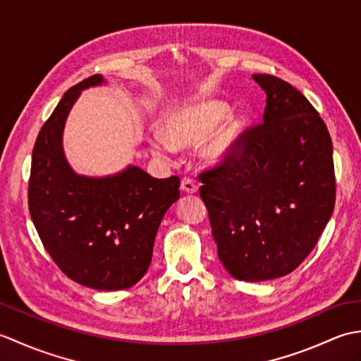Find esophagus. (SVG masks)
<instances>
[{
	"mask_svg": "<svg viewBox=\"0 0 361 361\" xmlns=\"http://www.w3.org/2000/svg\"><path fill=\"white\" fill-rule=\"evenodd\" d=\"M181 190L186 194H195L198 190V185L190 178H183L181 180Z\"/></svg>",
	"mask_w": 361,
	"mask_h": 361,
	"instance_id": "1",
	"label": "esophagus"
}]
</instances>
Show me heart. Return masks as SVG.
I'll list each match as a JSON object with an SVG mask.
<instances>
[{"instance_id": "obj_1", "label": "heart", "mask_w": 361, "mask_h": 361, "mask_svg": "<svg viewBox=\"0 0 361 361\" xmlns=\"http://www.w3.org/2000/svg\"><path fill=\"white\" fill-rule=\"evenodd\" d=\"M226 110L228 105L216 99L178 106L166 114L161 122V132L152 135V150L161 157H171L176 147L198 144V157L204 164L211 167L226 164L234 157L243 130L240 116L231 114L221 120Z\"/></svg>"}]
</instances>
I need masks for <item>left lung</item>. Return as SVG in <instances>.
<instances>
[{"mask_svg": "<svg viewBox=\"0 0 361 361\" xmlns=\"http://www.w3.org/2000/svg\"><path fill=\"white\" fill-rule=\"evenodd\" d=\"M252 79L267 94L264 122L198 178L221 264L259 282L291 273L315 248L334 212L335 172L331 135L305 96L270 74Z\"/></svg>", "mask_w": 361, "mask_h": 361, "instance_id": "left-lung-1", "label": "left lung"}]
</instances>
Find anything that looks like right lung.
Masks as SVG:
<instances>
[{"mask_svg": "<svg viewBox=\"0 0 361 361\" xmlns=\"http://www.w3.org/2000/svg\"><path fill=\"white\" fill-rule=\"evenodd\" d=\"M104 82L94 74L68 90L43 124L32 150L29 212L68 278L96 290H124L149 270L161 220L180 198V178H153L137 166L102 178L73 171L62 144L66 118L82 90Z\"/></svg>", "mask_w": 361, "mask_h": 361, "instance_id": "obj_1", "label": "right lung"}]
</instances>
